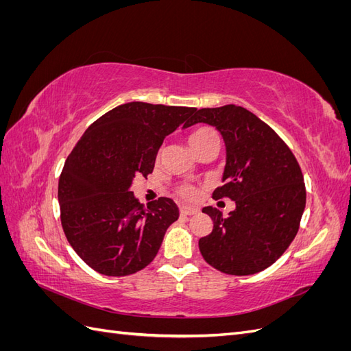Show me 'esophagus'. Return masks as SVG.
<instances>
[{
	"label": "esophagus",
	"mask_w": 351,
	"mask_h": 351,
	"mask_svg": "<svg viewBox=\"0 0 351 351\" xmlns=\"http://www.w3.org/2000/svg\"><path fill=\"white\" fill-rule=\"evenodd\" d=\"M197 214V209L196 208H190V206H180V215H195Z\"/></svg>",
	"instance_id": "obj_1"
}]
</instances>
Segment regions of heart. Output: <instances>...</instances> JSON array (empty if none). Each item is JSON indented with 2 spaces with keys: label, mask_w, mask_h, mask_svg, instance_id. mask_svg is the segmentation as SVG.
<instances>
[{
  "label": "heart",
  "mask_w": 351,
  "mask_h": 351,
  "mask_svg": "<svg viewBox=\"0 0 351 351\" xmlns=\"http://www.w3.org/2000/svg\"><path fill=\"white\" fill-rule=\"evenodd\" d=\"M210 141L219 142V137H218V133L209 125L196 127V129H193L187 136V142H189L190 147H192L193 152L197 149V147H200L202 145H205ZM176 196L182 200L190 202V200L196 199L197 190L190 184H182L176 189Z\"/></svg>",
  "instance_id": "obj_1"
}]
</instances>
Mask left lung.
Listing matches in <instances>:
<instances>
[{"label":"left lung","mask_w":351,"mask_h":351,"mask_svg":"<svg viewBox=\"0 0 351 351\" xmlns=\"http://www.w3.org/2000/svg\"><path fill=\"white\" fill-rule=\"evenodd\" d=\"M214 125L226 143L222 184L214 199L230 197L236 209L227 217L217 208L202 212L214 222L199 240L204 259L230 275H252L277 261L299 231L306 206L304 180L299 162L271 127L237 105L202 108L187 127Z\"/></svg>","instance_id":"8db88e82"}]
</instances>
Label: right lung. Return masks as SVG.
<instances>
[{"label":"right lung","instance_id":"obj_1","mask_svg":"<svg viewBox=\"0 0 351 351\" xmlns=\"http://www.w3.org/2000/svg\"><path fill=\"white\" fill-rule=\"evenodd\" d=\"M196 108L129 102L92 123L67 156L58 180L61 226L80 259L108 277L149 265L178 218L173 199L142 205L136 176L154 171L165 136Z\"/></svg>","mask_w":351,"mask_h":351}]
</instances>
